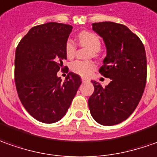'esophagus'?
<instances>
[{"label":"esophagus","mask_w":157,"mask_h":157,"mask_svg":"<svg viewBox=\"0 0 157 157\" xmlns=\"http://www.w3.org/2000/svg\"><path fill=\"white\" fill-rule=\"evenodd\" d=\"M82 82H89V80L87 78H85V77H82Z\"/></svg>","instance_id":"1"}]
</instances>
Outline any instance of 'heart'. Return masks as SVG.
<instances>
[{
    "instance_id": "obj_1",
    "label": "heart",
    "mask_w": 157,
    "mask_h": 157,
    "mask_svg": "<svg viewBox=\"0 0 157 157\" xmlns=\"http://www.w3.org/2000/svg\"><path fill=\"white\" fill-rule=\"evenodd\" d=\"M78 44L82 47H86L89 49L91 52H89L88 57H99L101 55V41L100 37L94 33L89 31H82L78 34L77 37ZM76 52V44L75 43L68 39L64 45V52L66 57L68 59L74 58ZM96 69V65L94 61H75L70 64V70L75 74L82 75V76H88L92 74Z\"/></svg>"
}]
</instances>
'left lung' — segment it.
<instances>
[{
	"instance_id": "1",
	"label": "left lung",
	"mask_w": 157,
	"mask_h": 157,
	"mask_svg": "<svg viewBox=\"0 0 157 157\" xmlns=\"http://www.w3.org/2000/svg\"><path fill=\"white\" fill-rule=\"evenodd\" d=\"M93 30L103 38L107 52L99 72L112 81L105 87L93 82L88 107L98 123L114 125L129 118L141 100L147 78L145 50L124 25L99 22L93 24Z\"/></svg>"
}]
</instances>
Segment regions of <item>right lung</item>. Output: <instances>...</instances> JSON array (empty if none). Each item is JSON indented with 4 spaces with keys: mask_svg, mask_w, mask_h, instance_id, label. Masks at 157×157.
<instances>
[{
    "mask_svg": "<svg viewBox=\"0 0 157 157\" xmlns=\"http://www.w3.org/2000/svg\"><path fill=\"white\" fill-rule=\"evenodd\" d=\"M73 26L49 22L31 28L16 48L14 81L18 96L34 119L46 124L67 113L82 81L70 72L63 82L57 72L67 57L64 45Z\"/></svg>",
    "mask_w": 157,
    "mask_h": 157,
    "instance_id": "add662e5",
    "label": "right lung"
}]
</instances>
